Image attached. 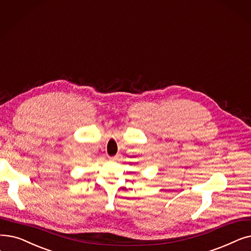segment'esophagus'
<instances>
[{
    "mask_svg": "<svg viewBox=\"0 0 251 251\" xmlns=\"http://www.w3.org/2000/svg\"><path fill=\"white\" fill-rule=\"evenodd\" d=\"M120 156H121V155H116V156L110 157V159H111V160H113V161H117V160H119V159H120Z\"/></svg>",
    "mask_w": 251,
    "mask_h": 251,
    "instance_id": "obj_1",
    "label": "esophagus"
}]
</instances>
